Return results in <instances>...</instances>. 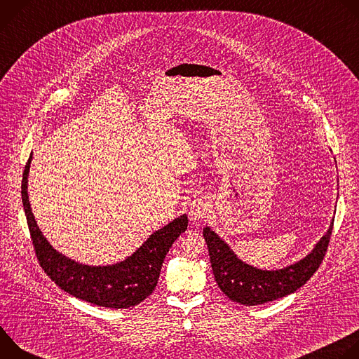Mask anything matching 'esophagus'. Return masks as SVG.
<instances>
[{"instance_id": "34e87169", "label": "esophagus", "mask_w": 359, "mask_h": 359, "mask_svg": "<svg viewBox=\"0 0 359 359\" xmlns=\"http://www.w3.org/2000/svg\"><path fill=\"white\" fill-rule=\"evenodd\" d=\"M209 212H210V203L206 198H197L190 204L189 216H190V220L198 222L206 217Z\"/></svg>"}]
</instances>
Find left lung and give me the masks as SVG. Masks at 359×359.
<instances>
[{
  "label": "left lung",
  "instance_id": "8db88e82",
  "mask_svg": "<svg viewBox=\"0 0 359 359\" xmlns=\"http://www.w3.org/2000/svg\"><path fill=\"white\" fill-rule=\"evenodd\" d=\"M332 226L334 222L305 259L276 271L259 270L238 260L230 247L210 227L203 229V237L208 243L212 270L220 290L236 302L257 305L297 291L314 276L324 260Z\"/></svg>",
  "mask_w": 359,
  "mask_h": 359
}]
</instances>
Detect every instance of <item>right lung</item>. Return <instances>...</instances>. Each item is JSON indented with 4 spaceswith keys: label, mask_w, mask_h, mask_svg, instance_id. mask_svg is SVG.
Instances as JSON below:
<instances>
[{
    "label": "right lung",
    "mask_w": 359,
    "mask_h": 359,
    "mask_svg": "<svg viewBox=\"0 0 359 359\" xmlns=\"http://www.w3.org/2000/svg\"><path fill=\"white\" fill-rule=\"evenodd\" d=\"M31 159L32 155L24 169L21 196L32 245L46 276L68 294L107 309H129L149 297L158 284L169 248L187 229V216L153 233L125 262L104 267L75 263L54 250L36 226L27 191Z\"/></svg>",
    "instance_id": "right-lung-1"
}]
</instances>
